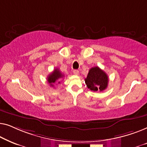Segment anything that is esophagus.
Instances as JSON below:
<instances>
[{
    "instance_id": "1",
    "label": "esophagus",
    "mask_w": 147,
    "mask_h": 147,
    "mask_svg": "<svg viewBox=\"0 0 147 147\" xmlns=\"http://www.w3.org/2000/svg\"><path fill=\"white\" fill-rule=\"evenodd\" d=\"M73 73H74V74H75V75L78 76V75H79L80 72H79V71H78V70L75 69V70H74V71H73Z\"/></svg>"
}]
</instances>
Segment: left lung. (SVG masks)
<instances>
[{
  "label": "left lung",
  "instance_id": "8db88e82",
  "mask_svg": "<svg viewBox=\"0 0 147 147\" xmlns=\"http://www.w3.org/2000/svg\"><path fill=\"white\" fill-rule=\"evenodd\" d=\"M86 86L92 91H103L107 88L108 77L105 72L100 67H92L89 70L87 78L85 79Z\"/></svg>",
  "mask_w": 147,
  "mask_h": 147
}]
</instances>
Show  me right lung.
Here are the masks:
<instances>
[{"instance_id": "right-lung-1", "label": "right lung", "mask_w": 147, "mask_h": 147, "mask_svg": "<svg viewBox=\"0 0 147 147\" xmlns=\"http://www.w3.org/2000/svg\"><path fill=\"white\" fill-rule=\"evenodd\" d=\"M63 74H61V72L59 71V69L56 68L53 70V71L51 74H50L47 77V82L49 84L50 86L53 87V84L55 83H59L60 84L59 79L63 78Z\"/></svg>"}]
</instances>
